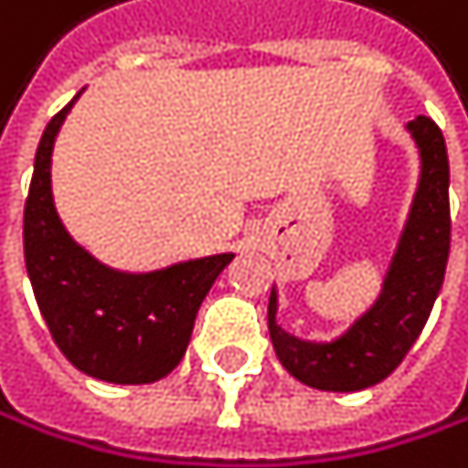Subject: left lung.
<instances>
[{
    "label": "left lung",
    "instance_id": "obj_1",
    "mask_svg": "<svg viewBox=\"0 0 468 468\" xmlns=\"http://www.w3.org/2000/svg\"><path fill=\"white\" fill-rule=\"evenodd\" d=\"M407 132L419 148V185L382 292L370 309L328 343H312L278 325V289L272 286L269 294V336L275 354L294 379L309 388L354 393L388 379L419 339L441 292L452 229L446 143L424 114L410 120Z\"/></svg>",
    "mask_w": 468,
    "mask_h": 468
}]
</instances>
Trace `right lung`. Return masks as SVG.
Listing matches in <instances>:
<instances>
[{
    "instance_id": "1",
    "label": "right lung",
    "mask_w": 468,
    "mask_h": 468,
    "mask_svg": "<svg viewBox=\"0 0 468 468\" xmlns=\"http://www.w3.org/2000/svg\"><path fill=\"white\" fill-rule=\"evenodd\" d=\"M80 92L47 122L25 205V263L61 354L112 385H151L185 356L196 312L236 258L218 252L151 272H122L80 247L52 199V148Z\"/></svg>"
}]
</instances>
